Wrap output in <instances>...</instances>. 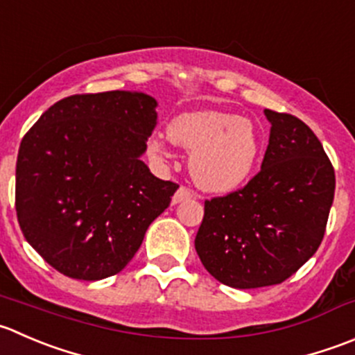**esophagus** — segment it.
<instances>
[{
  "instance_id": "34e87169",
  "label": "esophagus",
  "mask_w": 355,
  "mask_h": 355,
  "mask_svg": "<svg viewBox=\"0 0 355 355\" xmlns=\"http://www.w3.org/2000/svg\"><path fill=\"white\" fill-rule=\"evenodd\" d=\"M191 198H192V192L189 191V189L178 187L177 192H175V196H173V202L177 205V202L187 201V199H191Z\"/></svg>"
}]
</instances>
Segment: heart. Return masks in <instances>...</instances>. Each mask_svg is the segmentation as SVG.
Returning a JSON list of instances; mask_svg holds the SVG:
<instances>
[{
    "mask_svg": "<svg viewBox=\"0 0 355 355\" xmlns=\"http://www.w3.org/2000/svg\"><path fill=\"white\" fill-rule=\"evenodd\" d=\"M173 146L191 150L189 171L199 189L213 194H229L248 182L260 156V133L253 121L222 111L182 112L166 126ZM150 157H166L163 140H147Z\"/></svg>",
    "mask_w": 355,
    "mask_h": 355,
    "instance_id": "b5f03b06",
    "label": "heart"
}]
</instances>
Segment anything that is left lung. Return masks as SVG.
Wrapping results in <instances>:
<instances>
[{"label": "left lung", "mask_w": 355, "mask_h": 355, "mask_svg": "<svg viewBox=\"0 0 355 355\" xmlns=\"http://www.w3.org/2000/svg\"><path fill=\"white\" fill-rule=\"evenodd\" d=\"M270 123L260 173L205 202L194 246L205 269L239 290L279 284L318 251L335 198V171L311 128L291 114Z\"/></svg>", "instance_id": "obj_1"}]
</instances>
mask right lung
I'll return each instance as SVG.
<instances>
[{
  "label": "right lung",
  "instance_id": "right-lung-1",
  "mask_svg": "<svg viewBox=\"0 0 355 355\" xmlns=\"http://www.w3.org/2000/svg\"><path fill=\"white\" fill-rule=\"evenodd\" d=\"M144 92L72 95L20 142L15 208L27 243L64 276L101 281L128 265L178 189L142 161L157 125Z\"/></svg>",
  "mask_w": 355,
  "mask_h": 355
}]
</instances>
